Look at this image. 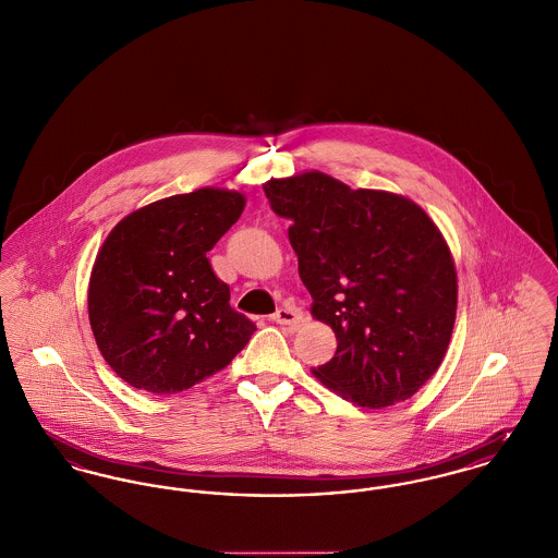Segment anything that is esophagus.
<instances>
[{"instance_id":"obj_1","label":"esophagus","mask_w":558,"mask_h":558,"mask_svg":"<svg viewBox=\"0 0 558 558\" xmlns=\"http://www.w3.org/2000/svg\"><path fill=\"white\" fill-rule=\"evenodd\" d=\"M272 322L281 324V326H300L302 324V311L294 308V306H283L272 315Z\"/></svg>"}]
</instances>
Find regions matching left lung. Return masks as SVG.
Returning <instances> with one entry per match:
<instances>
[{"label":"left lung","mask_w":558,"mask_h":558,"mask_svg":"<svg viewBox=\"0 0 558 558\" xmlns=\"http://www.w3.org/2000/svg\"><path fill=\"white\" fill-rule=\"evenodd\" d=\"M262 187L292 222L311 315L338 340L313 376L362 409L412 398L440 368L457 315V270L440 228L409 196L353 190L322 171Z\"/></svg>","instance_id":"obj_1"}]
</instances>
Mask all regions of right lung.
Instances as JSON below:
<instances>
[{
  "label": "right lung",
  "instance_id": "right-lung-1",
  "mask_svg": "<svg viewBox=\"0 0 558 558\" xmlns=\"http://www.w3.org/2000/svg\"><path fill=\"white\" fill-rule=\"evenodd\" d=\"M245 194L198 187L116 223L88 281V322L124 383L178 393L223 371L256 326L236 313L207 252L241 218Z\"/></svg>",
  "mask_w": 558,
  "mask_h": 558
}]
</instances>
